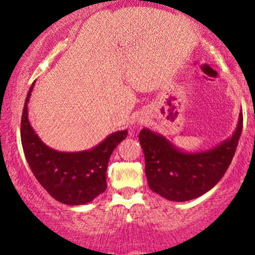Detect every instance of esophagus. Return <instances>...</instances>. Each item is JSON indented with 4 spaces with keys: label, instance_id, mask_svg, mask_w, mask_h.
Masks as SVG:
<instances>
[{
    "label": "esophagus",
    "instance_id": "34e87169",
    "mask_svg": "<svg viewBox=\"0 0 255 255\" xmlns=\"http://www.w3.org/2000/svg\"><path fill=\"white\" fill-rule=\"evenodd\" d=\"M144 122H145L144 120H139V124H140V125H142V124H144Z\"/></svg>",
    "mask_w": 255,
    "mask_h": 255
}]
</instances>
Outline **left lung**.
<instances>
[{
  "mask_svg": "<svg viewBox=\"0 0 255 255\" xmlns=\"http://www.w3.org/2000/svg\"><path fill=\"white\" fill-rule=\"evenodd\" d=\"M242 113L233 135L206 151H182L148 128L140 130L148 187L171 201H188L209 192L229 168L242 131Z\"/></svg>",
  "mask_w": 255,
  "mask_h": 255,
  "instance_id": "left-lung-1",
  "label": "left lung"
}]
</instances>
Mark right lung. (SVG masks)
Listing matches in <instances>:
<instances>
[{"label": "right lung", "mask_w": 255, "mask_h": 255, "mask_svg": "<svg viewBox=\"0 0 255 255\" xmlns=\"http://www.w3.org/2000/svg\"><path fill=\"white\" fill-rule=\"evenodd\" d=\"M32 84L21 116V144L34 177L52 198L66 205H84L107 189V169L111 153L128 130H118L90 150L60 152L40 140L28 121V101Z\"/></svg>", "instance_id": "add662e5"}]
</instances>
